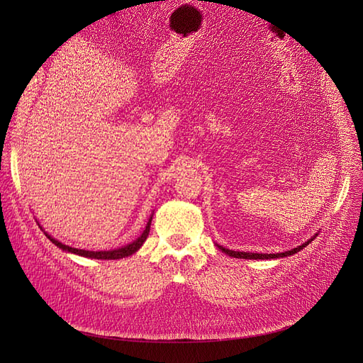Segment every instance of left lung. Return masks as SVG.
Instances as JSON below:
<instances>
[{
	"label": "left lung",
	"mask_w": 363,
	"mask_h": 363,
	"mask_svg": "<svg viewBox=\"0 0 363 363\" xmlns=\"http://www.w3.org/2000/svg\"><path fill=\"white\" fill-rule=\"evenodd\" d=\"M318 235V234H316ZM315 235V237H316ZM315 237H312L311 240H308L304 244H301V245H297L296 249H291V250H289V252H284V253H274V255H264V253H247V252H234V250H228V249H225V247H222V245H218L219 249L223 252V253H226L228 256H231V257H237V259H278V257H287V256H291V255H296L297 252H300V250H303L304 247H306L309 242H312L313 240H315Z\"/></svg>",
	"instance_id": "8db88e82"
}]
</instances>
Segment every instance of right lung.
<instances>
[{
    "label": "right lung",
    "instance_id": "add662e5",
    "mask_svg": "<svg viewBox=\"0 0 363 363\" xmlns=\"http://www.w3.org/2000/svg\"><path fill=\"white\" fill-rule=\"evenodd\" d=\"M151 219L152 216H150L147 225H145V230L143 231V234L135 240L132 241L130 244L128 245H123V247H119V249L116 250H108V252H89V250H81V249H74V247H70V245H66L60 241H57L55 238H52L51 235H48L45 233V235L50 238V241L52 244H55L59 249H62L63 252H69V253H73V255H79V256H84V257H91V259H101V260H116V259H123V257H128L130 255L135 253L140 247L144 244V241L147 240L148 237V233H150V225H151Z\"/></svg>",
    "mask_w": 363,
    "mask_h": 363
}]
</instances>
